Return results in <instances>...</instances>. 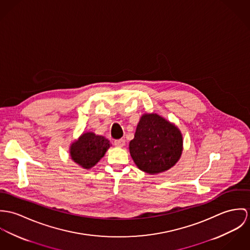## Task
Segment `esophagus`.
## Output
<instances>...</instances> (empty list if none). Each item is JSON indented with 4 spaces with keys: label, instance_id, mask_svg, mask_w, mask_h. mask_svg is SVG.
Wrapping results in <instances>:
<instances>
[{
    "label": "esophagus",
    "instance_id": "1",
    "mask_svg": "<svg viewBox=\"0 0 250 250\" xmlns=\"http://www.w3.org/2000/svg\"><path fill=\"white\" fill-rule=\"evenodd\" d=\"M114 145H115L116 146L122 147V146H124L125 145V139H119V140H115V141H114Z\"/></svg>",
    "mask_w": 250,
    "mask_h": 250
}]
</instances>
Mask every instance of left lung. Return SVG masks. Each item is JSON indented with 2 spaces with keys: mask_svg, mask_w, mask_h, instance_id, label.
Masks as SVG:
<instances>
[{
  "mask_svg": "<svg viewBox=\"0 0 250 250\" xmlns=\"http://www.w3.org/2000/svg\"><path fill=\"white\" fill-rule=\"evenodd\" d=\"M183 150L180 130L156 113L144 114L129 143L130 155L139 168L149 174L167 170Z\"/></svg>",
  "mask_w": 250,
  "mask_h": 250,
  "instance_id": "1",
  "label": "left lung"
}]
</instances>
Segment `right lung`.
I'll return each instance as SVG.
<instances>
[{"mask_svg":"<svg viewBox=\"0 0 250 250\" xmlns=\"http://www.w3.org/2000/svg\"><path fill=\"white\" fill-rule=\"evenodd\" d=\"M110 147L108 139L96 135L93 132H85L70 146V155L74 162L84 168L95 166Z\"/></svg>","mask_w":250,"mask_h":250,"instance_id":"1","label":"right lung"}]
</instances>
